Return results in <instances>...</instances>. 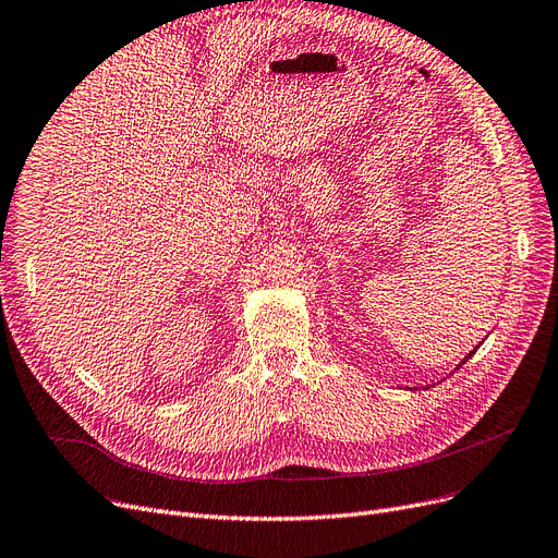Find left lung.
Returning <instances> with one entry per match:
<instances>
[{
    "instance_id": "obj_1",
    "label": "left lung",
    "mask_w": 558,
    "mask_h": 558,
    "mask_svg": "<svg viewBox=\"0 0 558 558\" xmlns=\"http://www.w3.org/2000/svg\"><path fill=\"white\" fill-rule=\"evenodd\" d=\"M475 349H477V345H475ZM473 353H475V351H471V353H469V355H466V357H464V360H462V364H464V362H466V360H471V355H473ZM462 364H457V367H462Z\"/></svg>"
}]
</instances>
